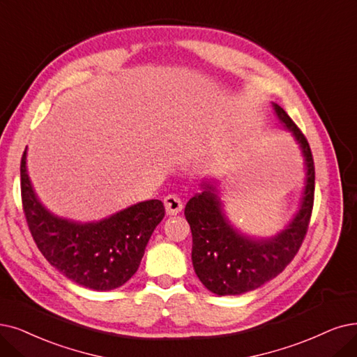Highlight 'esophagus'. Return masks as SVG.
I'll return each mask as SVG.
<instances>
[{"label": "esophagus", "instance_id": "34e87169", "mask_svg": "<svg viewBox=\"0 0 357 357\" xmlns=\"http://www.w3.org/2000/svg\"><path fill=\"white\" fill-rule=\"evenodd\" d=\"M164 205H165V211L168 215H177L178 212H181L183 209V202L181 199L176 195H168L164 197Z\"/></svg>", "mask_w": 357, "mask_h": 357}]
</instances>
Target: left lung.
Here are the masks:
<instances>
[{
    "mask_svg": "<svg viewBox=\"0 0 357 357\" xmlns=\"http://www.w3.org/2000/svg\"><path fill=\"white\" fill-rule=\"evenodd\" d=\"M278 123L291 133L301 148L305 165V188L289 224L268 237H255L237 228L224 209L218 184L201 183L184 208L192 230V262L197 278L218 296H238L261 287L286 268L301 248L313 206L315 167L306 137L278 104L273 102Z\"/></svg>",
    "mask_w": 357,
    "mask_h": 357,
    "instance_id": "1",
    "label": "left lung"
}]
</instances>
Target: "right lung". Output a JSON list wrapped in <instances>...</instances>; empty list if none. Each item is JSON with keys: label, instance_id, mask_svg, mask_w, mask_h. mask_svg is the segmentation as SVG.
Masks as SVG:
<instances>
[{"label": "right lung", "instance_id": "1", "mask_svg": "<svg viewBox=\"0 0 357 357\" xmlns=\"http://www.w3.org/2000/svg\"><path fill=\"white\" fill-rule=\"evenodd\" d=\"M22 156V201L27 225L40 253L82 287L109 291L137 271L148 241L164 215L158 199L139 202L98 221L80 222L55 215L36 195Z\"/></svg>", "mask_w": 357, "mask_h": 357}]
</instances>
